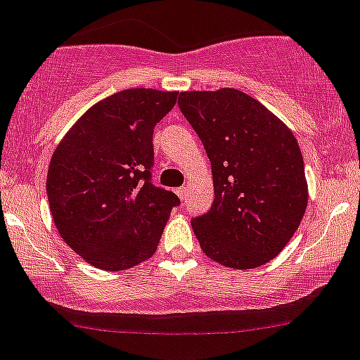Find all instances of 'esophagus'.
I'll use <instances>...</instances> for the list:
<instances>
[{
	"label": "esophagus",
	"mask_w": 360,
	"mask_h": 360,
	"mask_svg": "<svg viewBox=\"0 0 360 360\" xmlns=\"http://www.w3.org/2000/svg\"><path fill=\"white\" fill-rule=\"evenodd\" d=\"M176 193H177V196H179V198H181V200H184V198H186V188H184V186L177 188V190H176Z\"/></svg>",
	"instance_id": "obj_1"
}]
</instances>
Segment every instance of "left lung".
Instances as JSON below:
<instances>
[{
	"mask_svg": "<svg viewBox=\"0 0 360 360\" xmlns=\"http://www.w3.org/2000/svg\"><path fill=\"white\" fill-rule=\"evenodd\" d=\"M179 110L207 151L214 202L191 219L205 255L233 269L274 259L300 226L307 181L300 146L274 113L243 91H188Z\"/></svg>",
	"mask_w": 360,
	"mask_h": 360,
	"instance_id": "1",
	"label": "left lung"
}]
</instances>
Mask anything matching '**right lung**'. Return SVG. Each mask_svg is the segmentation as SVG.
I'll return each mask as SVG.
<instances>
[{
  "instance_id": "1",
  "label": "right lung",
  "mask_w": 360,
  "mask_h": 360,
  "mask_svg": "<svg viewBox=\"0 0 360 360\" xmlns=\"http://www.w3.org/2000/svg\"><path fill=\"white\" fill-rule=\"evenodd\" d=\"M176 101V91H119L93 105L53 153L46 179L53 221L98 269L124 271L150 259L181 203L151 183L153 129Z\"/></svg>"
}]
</instances>
